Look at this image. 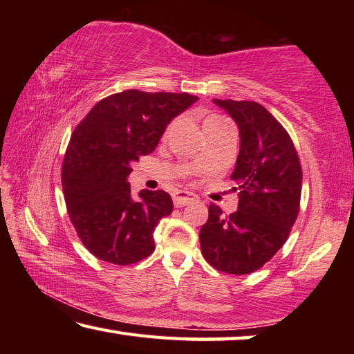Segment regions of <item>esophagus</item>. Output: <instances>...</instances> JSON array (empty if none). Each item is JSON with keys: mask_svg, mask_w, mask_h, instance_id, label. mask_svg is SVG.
Segmentation results:
<instances>
[{"mask_svg": "<svg viewBox=\"0 0 354 354\" xmlns=\"http://www.w3.org/2000/svg\"><path fill=\"white\" fill-rule=\"evenodd\" d=\"M196 198H198V196L187 190H176L175 194H173V201H175L176 207H183L185 205H189V203L195 201Z\"/></svg>", "mask_w": 354, "mask_h": 354, "instance_id": "obj_1", "label": "esophagus"}]
</instances>
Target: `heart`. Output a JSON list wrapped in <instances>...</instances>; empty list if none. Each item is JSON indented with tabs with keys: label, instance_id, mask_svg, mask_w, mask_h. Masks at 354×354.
<instances>
[{
	"label": "heart",
	"instance_id": "obj_1",
	"mask_svg": "<svg viewBox=\"0 0 354 354\" xmlns=\"http://www.w3.org/2000/svg\"><path fill=\"white\" fill-rule=\"evenodd\" d=\"M175 123L176 122L169 123V127H167L165 131H164V137L170 134V131L173 129V127H175ZM225 123H230V122H226V120L223 117H220V115H209V117L205 118V122H203V129H205V134L207 136L209 133H212V131L218 129L220 127H223Z\"/></svg>",
	"mask_w": 354,
	"mask_h": 354
}]
</instances>
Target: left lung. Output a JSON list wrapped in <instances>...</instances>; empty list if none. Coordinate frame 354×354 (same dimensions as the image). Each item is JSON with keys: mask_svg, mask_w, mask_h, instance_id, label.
I'll return each instance as SVG.
<instances>
[{"mask_svg": "<svg viewBox=\"0 0 354 354\" xmlns=\"http://www.w3.org/2000/svg\"><path fill=\"white\" fill-rule=\"evenodd\" d=\"M234 118L241 151L231 179L239 184V209L225 215L214 203L200 230L205 259L231 274L253 273L289 239L299 212L301 164L290 136L256 101L214 100ZM236 189V187H234Z\"/></svg>", "mask_w": 354, "mask_h": 354, "instance_id": "left-lung-1", "label": "left lung"}]
</instances>
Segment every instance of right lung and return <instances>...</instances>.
<instances>
[{
  "label": "right lung",
  "mask_w": 354,
  "mask_h": 354,
  "mask_svg": "<svg viewBox=\"0 0 354 354\" xmlns=\"http://www.w3.org/2000/svg\"><path fill=\"white\" fill-rule=\"evenodd\" d=\"M196 100L129 88L98 101L75 128L62 162L64 198L77 237L98 259L129 266L154 251V227L173 201L147 189L134 200L131 164L151 153L170 120Z\"/></svg>",
  "instance_id": "add662e5"
}]
</instances>
